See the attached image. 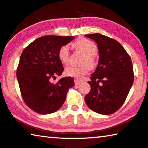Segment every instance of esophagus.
Instances as JSON below:
<instances>
[{"label": "esophagus", "instance_id": "34e87169", "mask_svg": "<svg viewBox=\"0 0 148 148\" xmlns=\"http://www.w3.org/2000/svg\"><path fill=\"white\" fill-rule=\"evenodd\" d=\"M74 82H75V84L76 85H79L81 83V81L80 80H78V79H74Z\"/></svg>", "mask_w": 148, "mask_h": 148}]
</instances>
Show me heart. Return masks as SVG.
I'll return each mask as SVG.
<instances>
[{"label": "heart", "mask_w": 148, "mask_h": 148, "mask_svg": "<svg viewBox=\"0 0 148 148\" xmlns=\"http://www.w3.org/2000/svg\"><path fill=\"white\" fill-rule=\"evenodd\" d=\"M72 45L77 50L82 51L85 54V57L82 60V64L84 65L81 66H68L66 68L65 74L68 76L80 78L89 71V66L91 68L95 66V59L94 56L97 52L98 47L95 43L86 38L79 39ZM58 56L62 64H67L70 58L69 46L68 45H64L60 47L58 50Z\"/></svg>", "instance_id": "b5f03b06"}]
</instances>
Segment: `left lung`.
I'll return each instance as SVG.
<instances>
[{"label":"left lung","mask_w":148,"mask_h":148,"mask_svg":"<svg viewBox=\"0 0 148 148\" xmlns=\"http://www.w3.org/2000/svg\"><path fill=\"white\" fill-rule=\"evenodd\" d=\"M85 36L96 41L99 64L88 82L90 91L84 98L91 110L102 115L115 113L123 105L134 80L133 64L124 47L100 33Z\"/></svg>","instance_id":"1"}]
</instances>
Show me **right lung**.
Listing matches in <instances>:
<instances>
[{"mask_svg": "<svg viewBox=\"0 0 148 148\" xmlns=\"http://www.w3.org/2000/svg\"><path fill=\"white\" fill-rule=\"evenodd\" d=\"M74 38L45 35L35 39L23 51L16 78L23 101L36 113L46 115L58 111L66 101L68 89L74 86L72 77L62 78L56 84L51 82L64 70L58 50Z\"/></svg>", "mask_w": 148, "mask_h": 148, "instance_id": "right-lung-1", "label": "right lung"}]
</instances>
